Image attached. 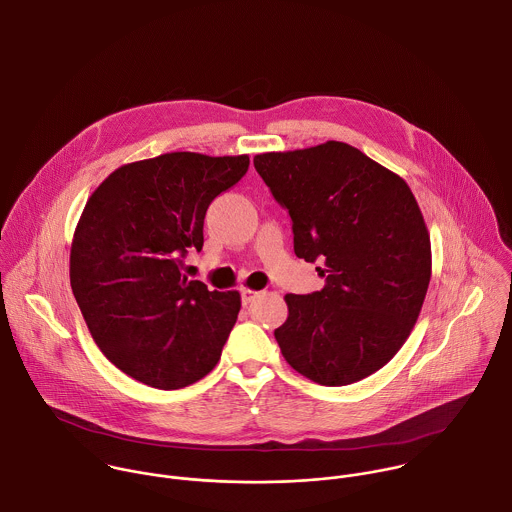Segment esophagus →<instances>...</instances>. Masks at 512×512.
I'll return each instance as SVG.
<instances>
[{
  "instance_id": "obj_1",
  "label": "esophagus",
  "mask_w": 512,
  "mask_h": 512,
  "mask_svg": "<svg viewBox=\"0 0 512 512\" xmlns=\"http://www.w3.org/2000/svg\"><path fill=\"white\" fill-rule=\"evenodd\" d=\"M261 293L259 291H253V289H243L241 291V303L247 307L249 303H253Z\"/></svg>"
}]
</instances>
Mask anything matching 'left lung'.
<instances>
[{"label": "left lung", "mask_w": 512, "mask_h": 512, "mask_svg": "<svg viewBox=\"0 0 512 512\" xmlns=\"http://www.w3.org/2000/svg\"><path fill=\"white\" fill-rule=\"evenodd\" d=\"M257 173L293 221V249L323 261L325 287L285 295L275 329L303 377L343 387L385 367L419 319L431 281V237L405 179L341 141L261 153Z\"/></svg>", "instance_id": "1"}]
</instances>
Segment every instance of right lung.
I'll use <instances>...</instances> for the list:
<instances>
[{
    "label": "right lung",
    "instance_id": "right-lung-1",
    "mask_svg": "<svg viewBox=\"0 0 512 512\" xmlns=\"http://www.w3.org/2000/svg\"><path fill=\"white\" fill-rule=\"evenodd\" d=\"M249 169V155L165 153L121 165L87 199L69 279L91 337L125 375L155 389L213 371L241 295L189 281L183 259L203 247L211 201Z\"/></svg>",
    "mask_w": 512,
    "mask_h": 512
}]
</instances>
